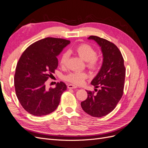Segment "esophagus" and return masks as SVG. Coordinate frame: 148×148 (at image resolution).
<instances>
[{
  "label": "esophagus",
  "mask_w": 148,
  "mask_h": 148,
  "mask_svg": "<svg viewBox=\"0 0 148 148\" xmlns=\"http://www.w3.org/2000/svg\"><path fill=\"white\" fill-rule=\"evenodd\" d=\"M67 87H68V88H69V89H75L77 88V86H75V85H73V84H69Z\"/></svg>",
  "instance_id": "obj_1"
}]
</instances>
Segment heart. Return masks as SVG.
<instances>
[{"label": "heart", "instance_id": "b5f03b06", "mask_svg": "<svg viewBox=\"0 0 148 148\" xmlns=\"http://www.w3.org/2000/svg\"><path fill=\"white\" fill-rule=\"evenodd\" d=\"M75 52L82 60L87 62V66L89 69H95L97 64V59L96 57V52L91 46L86 44H82L75 49ZM69 55L65 52L62 55L60 64L64 66L68 60ZM88 78V74L85 72H75L70 73L65 77L66 81L75 84H82L84 81Z\"/></svg>", "mask_w": 148, "mask_h": 148}]
</instances>
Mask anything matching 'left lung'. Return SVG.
I'll list each match as a JSON object with an SVG mask.
<instances>
[{"label": "left lung", "instance_id": "left-lung-1", "mask_svg": "<svg viewBox=\"0 0 148 148\" xmlns=\"http://www.w3.org/2000/svg\"><path fill=\"white\" fill-rule=\"evenodd\" d=\"M88 39L94 40L100 46L103 62L91 83L97 92L86 91L88 98L81 102V106L91 116L102 117L111 112L122 97L125 77L124 60L114 43L96 36H90Z\"/></svg>", "mask_w": 148, "mask_h": 148}]
</instances>
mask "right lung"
I'll list each match as a JSON object with an SVG mask.
<instances>
[{"label":"right lung","instance_id":"right-lung-1","mask_svg":"<svg viewBox=\"0 0 148 148\" xmlns=\"http://www.w3.org/2000/svg\"><path fill=\"white\" fill-rule=\"evenodd\" d=\"M69 40L46 38L30 45L18 62L14 77L16 97L23 109L34 116L52 113L59 106L66 84L57 83L54 88H46L45 83L58 66L57 57Z\"/></svg>","mask_w":148,"mask_h":148}]
</instances>
